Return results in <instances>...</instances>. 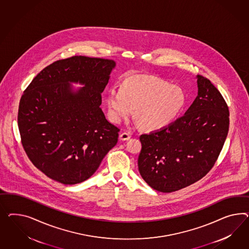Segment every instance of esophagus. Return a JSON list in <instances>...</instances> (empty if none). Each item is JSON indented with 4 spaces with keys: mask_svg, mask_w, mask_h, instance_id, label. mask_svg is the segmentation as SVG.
I'll list each match as a JSON object with an SVG mask.
<instances>
[{
    "mask_svg": "<svg viewBox=\"0 0 249 249\" xmlns=\"http://www.w3.org/2000/svg\"><path fill=\"white\" fill-rule=\"evenodd\" d=\"M130 139V135L128 134V132H122L120 135V140L122 142H125V141H128Z\"/></svg>",
    "mask_w": 249,
    "mask_h": 249,
    "instance_id": "34e87169",
    "label": "esophagus"
}]
</instances>
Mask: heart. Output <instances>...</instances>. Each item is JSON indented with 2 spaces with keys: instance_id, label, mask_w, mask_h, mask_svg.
Wrapping results in <instances>:
<instances>
[{
  "instance_id": "b5f03b06",
  "label": "heart",
  "mask_w": 249,
  "mask_h": 249,
  "mask_svg": "<svg viewBox=\"0 0 249 249\" xmlns=\"http://www.w3.org/2000/svg\"><path fill=\"white\" fill-rule=\"evenodd\" d=\"M186 95L181 88L148 75L128 78L122 87L110 88L107 95L108 115L120 122L135 115L143 128L157 130L168 127L181 113Z\"/></svg>"
}]
</instances>
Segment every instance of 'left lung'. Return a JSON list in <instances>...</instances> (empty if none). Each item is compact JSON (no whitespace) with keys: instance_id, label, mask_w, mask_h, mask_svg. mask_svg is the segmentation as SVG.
Masks as SVG:
<instances>
[{"instance_id":"8db88e82","label":"left lung","mask_w":249,"mask_h":249,"mask_svg":"<svg viewBox=\"0 0 249 249\" xmlns=\"http://www.w3.org/2000/svg\"><path fill=\"white\" fill-rule=\"evenodd\" d=\"M197 96L186 113L166 128L142 134L138 159L142 178L169 193L198 181L213 168L229 133V107L201 75Z\"/></svg>"}]
</instances>
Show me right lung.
I'll return each instance as SVG.
<instances>
[{"mask_svg":"<svg viewBox=\"0 0 249 249\" xmlns=\"http://www.w3.org/2000/svg\"><path fill=\"white\" fill-rule=\"evenodd\" d=\"M115 66L112 60L73 56L44 68L24 90L18 110L21 144L48 178L64 185L83 182L117 144L120 128L100 107ZM71 83L85 87L73 90Z\"/></svg>","mask_w":249,"mask_h":249,"instance_id":"add662e5","label":"right lung"}]
</instances>
